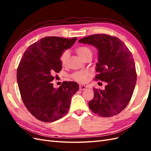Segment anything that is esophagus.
<instances>
[{
  "label": "esophagus",
  "mask_w": 151,
  "mask_h": 151,
  "mask_svg": "<svg viewBox=\"0 0 151 151\" xmlns=\"http://www.w3.org/2000/svg\"><path fill=\"white\" fill-rule=\"evenodd\" d=\"M87 88V86H85V85H83V84H81L79 86V89L80 90H84V89Z\"/></svg>",
  "instance_id": "34e87169"
}]
</instances>
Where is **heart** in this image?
<instances>
[{
  "label": "heart",
  "mask_w": 151,
  "mask_h": 151,
  "mask_svg": "<svg viewBox=\"0 0 151 151\" xmlns=\"http://www.w3.org/2000/svg\"><path fill=\"white\" fill-rule=\"evenodd\" d=\"M76 52L77 53L78 55L82 59L85 60L88 57H91L92 52L91 50L89 49L88 47L84 45H80L76 47L75 49ZM69 56V52L68 50L63 51V53L61 54L60 56V62L62 65H65V63L68 59ZM88 75V73L86 71H77L73 74L72 77L78 82H83L86 81V76Z\"/></svg>",
  "instance_id": "1"
}]
</instances>
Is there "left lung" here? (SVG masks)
I'll list each match as a JSON object with an SVG mask.
<instances>
[{
	"label": "left lung",
	"instance_id": "left-lung-1",
	"mask_svg": "<svg viewBox=\"0 0 151 151\" xmlns=\"http://www.w3.org/2000/svg\"><path fill=\"white\" fill-rule=\"evenodd\" d=\"M78 42L97 48L95 78L106 82L105 89H93L89 108L101 117L117 115L129 104L135 88L137 75L132 53L119 38L106 34L91 35Z\"/></svg>",
	"mask_w": 151,
	"mask_h": 151
}]
</instances>
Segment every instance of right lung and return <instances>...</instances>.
I'll use <instances>...</instances> for the list:
<instances>
[{"mask_svg":"<svg viewBox=\"0 0 151 151\" xmlns=\"http://www.w3.org/2000/svg\"><path fill=\"white\" fill-rule=\"evenodd\" d=\"M77 37H45L25 51L17 68V80L22 100L30 113L43 122L64 116L70 100L78 90L75 82H63L54 88L53 75L62 69L61 54L71 47Z\"/></svg>","mask_w":151,"mask_h":151,"instance_id":"obj_1","label":"right lung"}]
</instances>
